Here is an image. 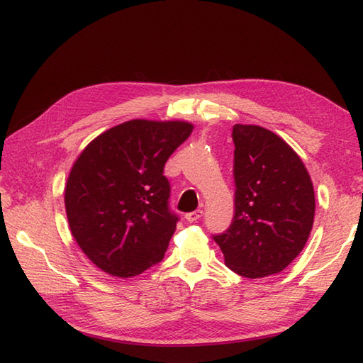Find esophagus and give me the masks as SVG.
<instances>
[{
  "label": "esophagus",
  "instance_id": "1",
  "mask_svg": "<svg viewBox=\"0 0 363 363\" xmlns=\"http://www.w3.org/2000/svg\"><path fill=\"white\" fill-rule=\"evenodd\" d=\"M201 216H203V211H201V209H196V211H192V212H188V214L184 216V218H186L189 223H192V222H197V220H199Z\"/></svg>",
  "mask_w": 363,
  "mask_h": 363
}]
</instances>
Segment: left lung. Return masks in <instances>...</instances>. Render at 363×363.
<instances>
[{
  "label": "left lung",
  "instance_id": "left-lung-1",
  "mask_svg": "<svg viewBox=\"0 0 363 363\" xmlns=\"http://www.w3.org/2000/svg\"><path fill=\"white\" fill-rule=\"evenodd\" d=\"M234 217L214 234L225 263L238 276L284 271L308 240L315 199L303 162L274 132L234 125Z\"/></svg>",
  "mask_w": 363,
  "mask_h": 363
}]
</instances>
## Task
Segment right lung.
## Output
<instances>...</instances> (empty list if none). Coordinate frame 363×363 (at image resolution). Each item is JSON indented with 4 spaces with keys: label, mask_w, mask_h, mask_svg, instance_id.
Here are the masks:
<instances>
[{
    "label": "right lung",
    "mask_w": 363,
    "mask_h": 363,
    "mask_svg": "<svg viewBox=\"0 0 363 363\" xmlns=\"http://www.w3.org/2000/svg\"><path fill=\"white\" fill-rule=\"evenodd\" d=\"M186 121L130 120L79 154L65 191L70 231L104 272L134 277L160 263L179 216L164 163L192 132Z\"/></svg>",
    "instance_id": "add662e5"
}]
</instances>
